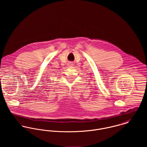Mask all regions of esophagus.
<instances>
[{"label": "esophagus", "instance_id": "obj_1", "mask_svg": "<svg viewBox=\"0 0 147 147\" xmlns=\"http://www.w3.org/2000/svg\"><path fill=\"white\" fill-rule=\"evenodd\" d=\"M70 64H71V65H72V63H70Z\"/></svg>", "mask_w": 147, "mask_h": 147}]
</instances>
